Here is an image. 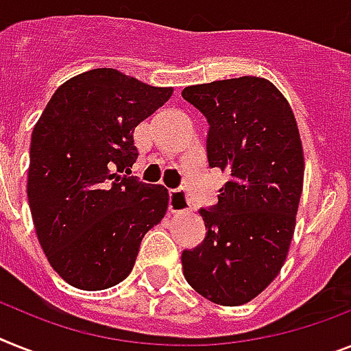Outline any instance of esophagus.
I'll return each instance as SVG.
<instances>
[{
    "label": "esophagus",
    "instance_id": "1",
    "mask_svg": "<svg viewBox=\"0 0 351 351\" xmlns=\"http://www.w3.org/2000/svg\"><path fill=\"white\" fill-rule=\"evenodd\" d=\"M169 210L172 213H186V211H190V202H188L186 193L181 192V190H172L170 192Z\"/></svg>",
    "mask_w": 351,
    "mask_h": 351
}]
</instances>
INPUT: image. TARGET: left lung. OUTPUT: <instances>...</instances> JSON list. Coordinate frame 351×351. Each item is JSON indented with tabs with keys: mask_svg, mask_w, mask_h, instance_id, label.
Listing matches in <instances>:
<instances>
[{
	"mask_svg": "<svg viewBox=\"0 0 351 351\" xmlns=\"http://www.w3.org/2000/svg\"><path fill=\"white\" fill-rule=\"evenodd\" d=\"M181 95L210 123L208 163L228 173L219 202L201 210L206 239L182 251V274L217 305H244L273 282L289 254L305 173L300 129L267 78L215 80Z\"/></svg>",
	"mask_w": 351,
	"mask_h": 351,
	"instance_id": "1",
	"label": "left lung"
}]
</instances>
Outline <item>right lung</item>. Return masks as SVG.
<instances>
[{
    "label": "right lung",
    "mask_w": 351,
    "mask_h": 351,
    "mask_svg": "<svg viewBox=\"0 0 351 351\" xmlns=\"http://www.w3.org/2000/svg\"><path fill=\"white\" fill-rule=\"evenodd\" d=\"M172 93L118 69H89L66 80L37 120L28 204L46 258L71 287L123 282L145 233L167 213V188L123 172L138 158L134 129Z\"/></svg>",
    "instance_id": "obj_1"
}]
</instances>
